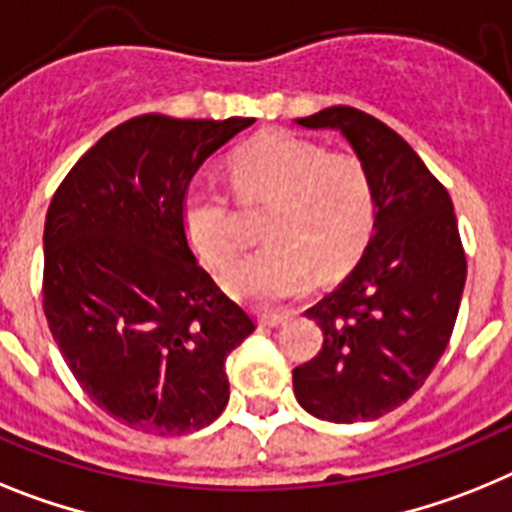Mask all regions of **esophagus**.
I'll use <instances>...</instances> for the list:
<instances>
[{"mask_svg": "<svg viewBox=\"0 0 512 512\" xmlns=\"http://www.w3.org/2000/svg\"><path fill=\"white\" fill-rule=\"evenodd\" d=\"M288 319H291V311H260V314H257V322H260L262 327H281Z\"/></svg>", "mask_w": 512, "mask_h": 512, "instance_id": "esophagus-1", "label": "esophagus"}]
</instances>
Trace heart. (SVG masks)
<instances>
[{
	"mask_svg": "<svg viewBox=\"0 0 512 512\" xmlns=\"http://www.w3.org/2000/svg\"><path fill=\"white\" fill-rule=\"evenodd\" d=\"M231 177L242 203H273L265 221L270 244L239 260L224 278L237 299H293L311 286L317 270L340 273L366 247L376 198L371 175L353 154H327L314 141L278 131L239 149ZM182 224L195 252L213 268H226L247 239L237 206L213 180L190 185Z\"/></svg>",
	"mask_w": 512,
	"mask_h": 512,
	"instance_id": "heart-1",
	"label": "heart"
}]
</instances>
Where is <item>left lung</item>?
I'll use <instances>...</instances> for the list:
<instances>
[{
	"label": "left lung",
	"instance_id": "8db88e82",
	"mask_svg": "<svg viewBox=\"0 0 512 512\" xmlns=\"http://www.w3.org/2000/svg\"><path fill=\"white\" fill-rule=\"evenodd\" d=\"M296 123L348 141L376 213L353 273L306 311L324 345L293 368V394L319 420H376L425 384L451 340L466 283L459 224L446 188L379 118L337 105Z\"/></svg>",
	"mask_w": 512,
	"mask_h": 512
}]
</instances>
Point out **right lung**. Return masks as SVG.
<instances>
[{"label": "right lung", "mask_w": 512, "mask_h": 512, "mask_svg": "<svg viewBox=\"0 0 512 512\" xmlns=\"http://www.w3.org/2000/svg\"><path fill=\"white\" fill-rule=\"evenodd\" d=\"M255 118L139 115L79 159L43 229V311L66 366L123 425L182 435L229 402L226 355L255 332L182 224L201 164Z\"/></svg>", "instance_id": "add662e5"}]
</instances>
